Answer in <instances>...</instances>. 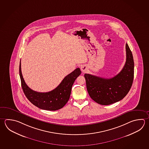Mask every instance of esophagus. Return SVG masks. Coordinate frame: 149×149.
<instances>
[{
	"label": "esophagus",
	"mask_w": 149,
	"mask_h": 149,
	"mask_svg": "<svg viewBox=\"0 0 149 149\" xmlns=\"http://www.w3.org/2000/svg\"><path fill=\"white\" fill-rule=\"evenodd\" d=\"M81 71L83 72V73H84L85 72L86 70H87V68L84 66V65H82L81 66Z\"/></svg>",
	"instance_id": "34e87169"
}]
</instances>
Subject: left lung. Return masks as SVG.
Here are the masks:
<instances>
[{
  "label": "left lung",
  "mask_w": 149,
  "mask_h": 149,
  "mask_svg": "<svg viewBox=\"0 0 149 149\" xmlns=\"http://www.w3.org/2000/svg\"><path fill=\"white\" fill-rule=\"evenodd\" d=\"M125 64L121 72L111 79L85 74L87 92L98 104L107 105L120 101L129 92L134 78V61L126 43Z\"/></svg>",
  "instance_id": "8db88e82"
}]
</instances>
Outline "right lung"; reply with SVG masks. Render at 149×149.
Segmentation results:
<instances>
[{"instance_id":"obj_1","label":"right lung","mask_w":149,"mask_h":149,"mask_svg":"<svg viewBox=\"0 0 149 149\" xmlns=\"http://www.w3.org/2000/svg\"><path fill=\"white\" fill-rule=\"evenodd\" d=\"M81 74L79 68L65 77L57 87L48 92H37L31 89L26 84L19 64V75L23 92L28 100L36 107L42 110L56 111L62 109L67 103L72 87L76 78Z\"/></svg>"}]
</instances>
